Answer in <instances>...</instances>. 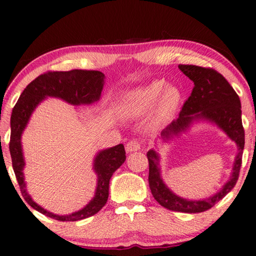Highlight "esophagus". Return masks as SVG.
Returning a JSON list of instances; mask_svg holds the SVG:
<instances>
[{
    "mask_svg": "<svg viewBox=\"0 0 256 256\" xmlns=\"http://www.w3.org/2000/svg\"><path fill=\"white\" fill-rule=\"evenodd\" d=\"M140 148V143L136 140H129L127 145H126V150H127L128 153H132V152H136Z\"/></svg>",
    "mask_w": 256,
    "mask_h": 256,
    "instance_id": "1",
    "label": "esophagus"
}]
</instances>
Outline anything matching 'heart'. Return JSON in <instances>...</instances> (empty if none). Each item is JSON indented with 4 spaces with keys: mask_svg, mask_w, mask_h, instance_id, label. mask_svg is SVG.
I'll use <instances>...</instances> for the list:
<instances>
[{
    "mask_svg": "<svg viewBox=\"0 0 256 256\" xmlns=\"http://www.w3.org/2000/svg\"><path fill=\"white\" fill-rule=\"evenodd\" d=\"M182 95L177 87L166 85L163 79H156L148 85L128 92L124 98V112L137 118L150 111V122L156 127L166 126L177 116Z\"/></svg>",
    "mask_w": 256,
    "mask_h": 256,
    "instance_id": "1",
    "label": "heart"
}]
</instances>
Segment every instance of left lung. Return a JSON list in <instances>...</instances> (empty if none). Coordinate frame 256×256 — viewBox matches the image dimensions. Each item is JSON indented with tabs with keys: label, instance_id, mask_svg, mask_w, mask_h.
Returning <instances> with one entry per match:
<instances>
[{
	"label": "left lung",
	"instance_id": "obj_1",
	"mask_svg": "<svg viewBox=\"0 0 256 256\" xmlns=\"http://www.w3.org/2000/svg\"><path fill=\"white\" fill-rule=\"evenodd\" d=\"M178 68L194 82V88L184 104L179 118L164 128L158 137V143H168L174 137L186 132L192 124L204 121L216 126L237 145L232 171L227 182L214 194L200 200L184 198L170 190L161 176L160 154L150 150L148 184L153 198L163 208L171 211L200 213L211 208L222 200L236 185L242 166L245 132L242 124L240 100L236 92L218 71L198 66L179 64Z\"/></svg>",
	"mask_w": 256,
	"mask_h": 256
}]
</instances>
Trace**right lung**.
I'll return each mask as SVG.
<instances>
[{
  "label": "right lung",
  "mask_w": 256,
  "mask_h": 256,
  "mask_svg": "<svg viewBox=\"0 0 256 256\" xmlns=\"http://www.w3.org/2000/svg\"><path fill=\"white\" fill-rule=\"evenodd\" d=\"M104 76L100 71L93 70H70V71H51L37 77L24 90L18 102L12 110L10 126V154L12 166L18 180L20 190L26 202L36 211L46 216L58 221H78L94 216L104 205L108 198L110 179L114 171L122 166L126 161V150L122 144L106 148L98 152L94 156L93 170L98 176L94 198H92L82 210L70 214L58 216L50 212L37 204L32 198L27 190L24 182V163L22 136L35 108L48 98L64 100L71 106H90L98 102L104 86Z\"/></svg>",
  "instance_id": "add662e5"
}]
</instances>
